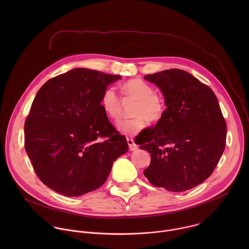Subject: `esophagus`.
I'll use <instances>...</instances> for the list:
<instances>
[{
  "mask_svg": "<svg viewBox=\"0 0 249 249\" xmlns=\"http://www.w3.org/2000/svg\"><path fill=\"white\" fill-rule=\"evenodd\" d=\"M127 143H128V147H129V149L132 151V150H136L137 148H138V145L134 142L133 141V139H131V138H127Z\"/></svg>",
  "mask_w": 249,
  "mask_h": 249,
  "instance_id": "1",
  "label": "esophagus"
}]
</instances>
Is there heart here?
<instances>
[{
	"mask_svg": "<svg viewBox=\"0 0 249 249\" xmlns=\"http://www.w3.org/2000/svg\"><path fill=\"white\" fill-rule=\"evenodd\" d=\"M122 92L127 98L137 101L129 120H121L117 128L124 134L135 135L145 126L146 121L155 123L162 119L166 112L164 100L155 94V89L140 78L127 80L122 86ZM101 104L107 116L113 120L120 118L122 113V99L114 86H108L102 94Z\"/></svg>",
	"mask_w": 249,
	"mask_h": 249,
	"instance_id": "b5f03b06",
	"label": "heart"
}]
</instances>
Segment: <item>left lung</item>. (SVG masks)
I'll use <instances>...</instances> for the list:
<instances>
[{"label": "left lung", "mask_w": 249, "mask_h": 249, "mask_svg": "<svg viewBox=\"0 0 249 249\" xmlns=\"http://www.w3.org/2000/svg\"><path fill=\"white\" fill-rule=\"evenodd\" d=\"M144 78L161 89L167 109L139 143L151 158L143 175L170 192L190 190L212 175L225 148L226 123L218 101L188 71L171 69Z\"/></svg>", "instance_id": "8db88e82"}]
</instances>
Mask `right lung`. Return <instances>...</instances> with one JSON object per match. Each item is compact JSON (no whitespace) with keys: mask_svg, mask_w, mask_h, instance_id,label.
Returning a JSON list of instances; mask_svg holds the SVG:
<instances>
[{"mask_svg":"<svg viewBox=\"0 0 249 249\" xmlns=\"http://www.w3.org/2000/svg\"><path fill=\"white\" fill-rule=\"evenodd\" d=\"M121 75L75 68L42 85L25 122V148L38 178L77 196L100 188L128 149L110 123L102 94Z\"/></svg>","mask_w":249,"mask_h":249,"instance_id":"add662e5","label":"right lung"}]
</instances>
